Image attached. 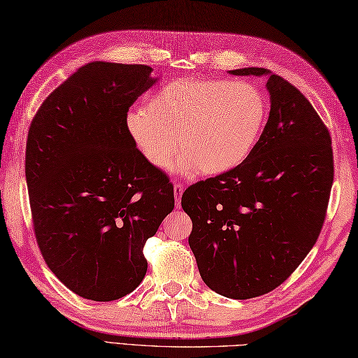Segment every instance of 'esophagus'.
I'll use <instances>...</instances> for the list:
<instances>
[{
    "instance_id": "34e87169",
    "label": "esophagus",
    "mask_w": 358,
    "mask_h": 358,
    "mask_svg": "<svg viewBox=\"0 0 358 358\" xmlns=\"http://www.w3.org/2000/svg\"><path fill=\"white\" fill-rule=\"evenodd\" d=\"M183 191H185V186L183 185H173V195H175V204H177V208H180V199L181 195H183Z\"/></svg>"
}]
</instances>
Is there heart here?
I'll return each instance as SVG.
<instances>
[{
    "mask_svg": "<svg viewBox=\"0 0 358 358\" xmlns=\"http://www.w3.org/2000/svg\"><path fill=\"white\" fill-rule=\"evenodd\" d=\"M268 118V104L245 81L178 78L149 96L146 109L126 115V129L146 162L166 171L180 150L183 169L218 175L254 150Z\"/></svg>",
    "mask_w": 358,
    "mask_h": 358,
    "instance_id": "heart-1",
    "label": "heart"
}]
</instances>
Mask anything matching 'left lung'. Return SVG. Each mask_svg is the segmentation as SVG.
Listing matches in <instances>:
<instances>
[{"instance_id": "left-lung-1", "label": "left lung", "mask_w": 358, "mask_h": 358, "mask_svg": "<svg viewBox=\"0 0 358 358\" xmlns=\"http://www.w3.org/2000/svg\"><path fill=\"white\" fill-rule=\"evenodd\" d=\"M271 112L260 140L234 169L189 186L181 208L192 220L189 246L212 291L248 300L299 268L320 235L334 181L331 135L306 96L263 67Z\"/></svg>"}]
</instances>
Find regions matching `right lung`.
I'll return each mask as SVG.
<instances>
[{
  "label": "right lung",
  "mask_w": 358,
  "mask_h": 358,
  "mask_svg": "<svg viewBox=\"0 0 358 358\" xmlns=\"http://www.w3.org/2000/svg\"><path fill=\"white\" fill-rule=\"evenodd\" d=\"M152 67L94 62L45 98L29 127L26 181L38 248L72 292L94 301L131 294L143 248L173 209V186L126 129L155 85Z\"/></svg>",
  "instance_id": "1"
}]
</instances>
